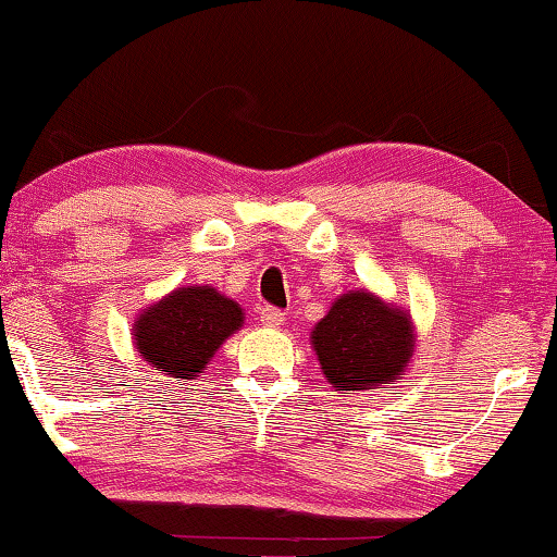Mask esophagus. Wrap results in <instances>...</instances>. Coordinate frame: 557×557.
<instances>
[{"instance_id":"obj_1","label":"esophagus","mask_w":557,"mask_h":557,"mask_svg":"<svg viewBox=\"0 0 557 557\" xmlns=\"http://www.w3.org/2000/svg\"><path fill=\"white\" fill-rule=\"evenodd\" d=\"M263 326H281L284 324V311L276 309V306H261L259 311Z\"/></svg>"}]
</instances>
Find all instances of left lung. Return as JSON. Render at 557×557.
Segmentation results:
<instances>
[{"label": "left lung", "mask_w": 557, "mask_h": 557, "mask_svg": "<svg viewBox=\"0 0 557 557\" xmlns=\"http://www.w3.org/2000/svg\"><path fill=\"white\" fill-rule=\"evenodd\" d=\"M311 342L321 369L342 394L386 389L409 364L414 349L407 313L367 292L336 298L332 311L313 329Z\"/></svg>", "instance_id": "8db88e82"}]
</instances>
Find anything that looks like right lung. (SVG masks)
Wrapping results in <instances>:
<instances>
[{
  "label": "right lung",
  "mask_w": 557,
  "mask_h": 557,
  "mask_svg": "<svg viewBox=\"0 0 557 557\" xmlns=\"http://www.w3.org/2000/svg\"><path fill=\"white\" fill-rule=\"evenodd\" d=\"M244 321L236 301L211 286L178 288L135 321L140 357L175 379H193Z\"/></svg>",
  "instance_id": "1"
}]
</instances>
